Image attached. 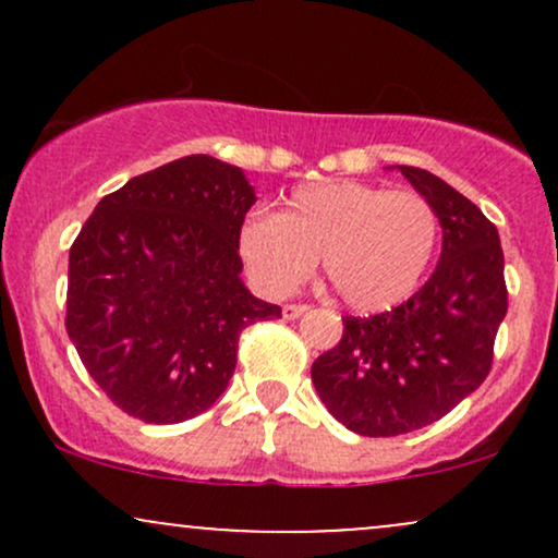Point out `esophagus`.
<instances>
[{"mask_svg":"<svg viewBox=\"0 0 558 558\" xmlns=\"http://www.w3.org/2000/svg\"><path fill=\"white\" fill-rule=\"evenodd\" d=\"M306 310H310V306H306V304H286L283 306V317L286 319H296V317L304 315Z\"/></svg>","mask_w":558,"mask_h":558,"instance_id":"34e87169","label":"esophagus"}]
</instances>
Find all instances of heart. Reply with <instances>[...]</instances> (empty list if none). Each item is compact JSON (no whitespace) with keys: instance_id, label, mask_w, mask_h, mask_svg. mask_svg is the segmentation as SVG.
I'll use <instances>...</instances> for the list:
<instances>
[{"instance_id":"1","label":"heart","mask_w":558,"mask_h":558,"mask_svg":"<svg viewBox=\"0 0 558 558\" xmlns=\"http://www.w3.org/2000/svg\"><path fill=\"white\" fill-rule=\"evenodd\" d=\"M440 241L438 213L417 191L360 181L301 185L280 215L241 228V254L270 293H291L315 270L356 312H383L417 291Z\"/></svg>"}]
</instances>
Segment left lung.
Here are the masks:
<instances>
[{"label":"left lung","mask_w":558,"mask_h":558,"mask_svg":"<svg viewBox=\"0 0 558 558\" xmlns=\"http://www.w3.org/2000/svg\"><path fill=\"white\" fill-rule=\"evenodd\" d=\"M401 172L438 213V267L393 310L345 315L341 341L312 364L328 412L369 438L433 425L483 386L509 310L496 226L433 172L409 165Z\"/></svg>","instance_id":"8db88e82"}]
</instances>
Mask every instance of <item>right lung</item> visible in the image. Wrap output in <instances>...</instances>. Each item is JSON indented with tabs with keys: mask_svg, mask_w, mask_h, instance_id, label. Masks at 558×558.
<instances>
[{
	"mask_svg": "<svg viewBox=\"0 0 558 558\" xmlns=\"http://www.w3.org/2000/svg\"><path fill=\"white\" fill-rule=\"evenodd\" d=\"M254 202L239 168L191 155L107 194L70 246L68 336L128 417L202 414L233 377L243 328L280 317L239 278Z\"/></svg>",
	"mask_w": 558,
	"mask_h": 558,
	"instance_id": "1",
	"label": "right lung"
}]
</instances>
